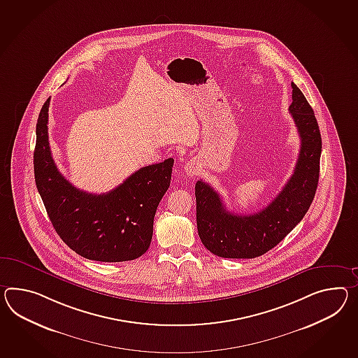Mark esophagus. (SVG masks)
<instances>
[{"label": "esophagus", "instance_id": "34e87169", "mask_svg": "<svg viewBox=\"0 0 358 358\" xmlns=\"http://www.w3.org/2000/svg\"><path fill=\"white\" fill-rule=\"evenodd\" d=\"M185 172L189 177H195L199 173V166L195 160H190L186 166H185Z\"/></svg>", "mask_w": 358, "mask_h": 358}]
</instances>
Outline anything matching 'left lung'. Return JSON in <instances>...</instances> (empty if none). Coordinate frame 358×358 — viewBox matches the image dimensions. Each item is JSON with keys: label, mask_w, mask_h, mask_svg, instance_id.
I'll list each match as a JSON object with an SVG mask.
<instances>
[{"label": "left lung", "mask_w": 358, "mask_h": 358, "mask_svg": "<svg viewBox=\"0 0 358 358\" xmlns=\"http://www.w3.org/2000/svg\"><path fill=\"white\" fill-rule=\"evenodd\" d=\"M292 103L288 111L296 125L301 146L294 173L282 192L264 210L252 215L227 210L208 183H195L196 227L201 243L225 259H253L271 251L306 216L313 201L322 140L313 108L301 90L291 83Z\"/></svg>", "instance_id": "1"}]
</instances>
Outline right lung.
<instances>
[{"instance_id":"right-lung-1","label":"right lung","mask_w":358,"mask_h":358,"mask_svg":"<svg viewBox=\"0 0 358 358\" xmlns=\"http://www.w3.org/2000/svg\"><path fill=\"white\" fill-rule=\"evenodd\" d=\"M46 99L36 124L35 181L62 241L87 260L120 262L146 252L159 201L172 177L173 159L143 166L106 194L76 189L54 163L49 146Z\"/></svg>"}]
</instances>
